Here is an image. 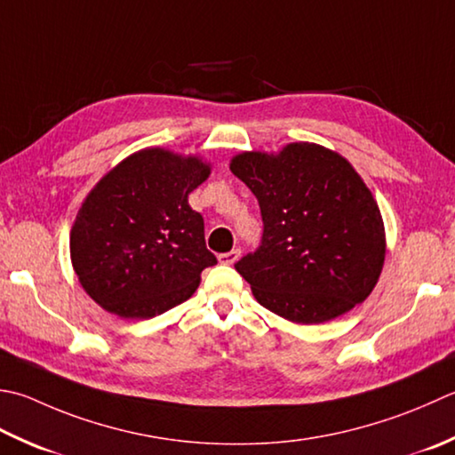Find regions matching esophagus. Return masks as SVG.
Segmentation results:
<instances>
[{"mask_svg":"<svg viewBox=\"0 0 455 455\" xmlns=\"http://www.w3.org/2000/svg\"><path fill=\"white\" fill-rule=\"evenodd\" d=\"M238 258H240V251H238V248H235V251H230V252L219 254V262L225 264V266H233L238 260Z\"/></svg>","mask_w":455,"mask_h":455,"instance_id":"1","label":"esophagus"}]
</instances>
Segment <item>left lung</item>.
Wrapping results in <instances>:
<instances>
[{
  "label": "left lung",
  "mask_w": 455,
  "mask_h": 455,
  "mask_svg": "<svg viewBox=\"0 0 455 455\" xmlns=\"http://www.w3.org/2000/svg\"><path fill=\"white\" fill-rule=\"evenodd\" d=\"M230 172L262 211V246L236 262L256 301L291 323L339 317L371 296L387 256L380 209L337 151L293 141L243 151Z\"/></svg>",
  "instance_id": "left-lung-1"
}]
</instances>
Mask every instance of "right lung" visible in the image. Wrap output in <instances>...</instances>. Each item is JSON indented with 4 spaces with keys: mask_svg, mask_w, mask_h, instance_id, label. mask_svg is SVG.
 Masks as SVG:
<instances>
[{
    "mask_svg": "<svg viewBox=\"0 0 455 455\" xmlns=\"http://www.w3.org/2000/svg\"><path fill=\"white\" fill-rule=\"evenodd\" d=\"M211 175L201 156L146 148L122 159L80 204L70 262L98 306L149 319L189 299L201 272L217 264L189 193Z\"/></svg>",
    "mask_w": 455,
    "mask_h": 455,
    "instance_id": "right-lung-1",
    "label": "right lung"
}]
</instances>
